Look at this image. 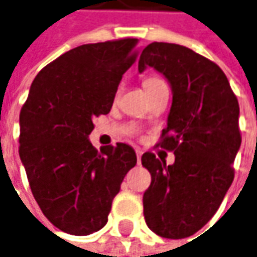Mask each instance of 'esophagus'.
<instances>
[{
    "mask_svg": "<svg viewBox=\"0 0 257 257\" xmlns=\"http://www.w3.org/2000/svg\"><path fill=\"white\" fill-rule=\"evenodd\" d=\"M136 154H137V161H139V164H140V161H141V156H143V151L141 150H136Z\"/></svg>",
    "mask_w": 257,
    "mask_h": 257,
    "instance_id": "34e87169",
    "label": "esophagus"
}]
</instances>
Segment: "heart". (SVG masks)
<instances>
[{
	"instance_id": "b5f03b06",
	"label": "heart",
	"mask_w": 257,
	"mask_h": 257,
	"mask_svg": "<svg viewBox=\"0 0 257 257\" xmlns=\"http://www.w3.org/2000/svg\"><path fill=\"white\" fill-rule=\"evenodd\" d=\"M160 83H164L160 77L150 76L144 80V89H146V90H150V89H153L154 86H157V84H160Z\"/></svg>"
}]
</instances>
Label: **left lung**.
I'll return each instance as SVG.
<instances>
[{
	"label": "left lung",
	"mask_w": 257,
	"mask_h": 257,
	"mask_svg": "<svg viewBox=\"0 0 257 257\" xmlns=\"http://www.w3.org/2000/svg\"><path fill=\"white\" fill-rule=\"evenodd\" d=\"M147 66L171 84L173 104L157 147L174 151L175 163L153 153L141 157L151 174L144 218L157 235L182 239L208 223L233 181L239 103L222 69L189 48L153 42L141 52L139 72Z\"/></svg>",
	"instance_id": "obj_1"
}]
</instances>
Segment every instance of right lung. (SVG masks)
I'll list each match as a JSON object with an SVG mask.
<instances>
[{
    "instance_id": "add662e5",
    "label": "right lung",
    "mask_w": 257,
    "mask_h": 257,
    "mask_svg": "<svg viewBox=\"0 0 257 257\" xmlns=\"http://www.w3.org/2000/svg\"><path fill=\"white\" fill-rule=\"evenodd\" d=\"M137 39L80 45L34 79L20 113V157L44 215L60 230L84 236L107 223L113 198L137 163L124 143L94 149L93 118L107 114L137 58Z\"/></svg>"
}]
</instances>
